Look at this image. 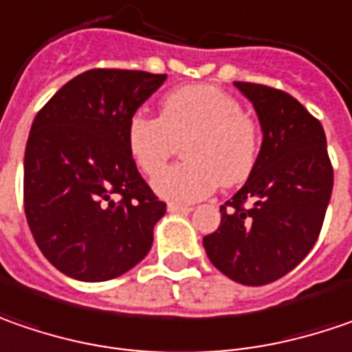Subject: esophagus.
I'll list each match as a JSON object with an SVG mask.
<instances>
[{
    "label": "esophagus",
    "instance_id": "1",
    "mask_svg": "<svg viewBox=\"0 0 352 352\" xmlns=\"http://www.w3.org/2000/svg\"><path fill=\"white\" fill-rule=\"evenodd\" d=\"M167 210H169V212H189V210H191V206L177 205V203H169V205H167Z\"/></svg>",
    "mask_w": 352,
    "mask_h": 352
}]
</instances>
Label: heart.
<instances>
[{"instance_id": "b5f03b06", "label": "heart", "mask_w": 352, "mask_h": 352, "mask_svg": "<svg viewBox=\"0 0 352 352\" xmlns=\"http://www.w3.org/2000/svg\"><path fill=\"white\" fill-rule=\"evenodd\" d=\"M183 146L185 163L153 179V191L173 203L206 197L219 181H246L260 153V130L236 98L217 86H185L165 94L157 118L131 116L126 144L133 163L155 175Z\"/></svg>"}]
</instances>
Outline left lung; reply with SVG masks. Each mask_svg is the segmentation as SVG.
I'll use <instances>...</instances> for the list:
<instances>
[{"instance_id": "obj_1", "label": "left lung", "mask_w": 352, "mask_h": 352, "mask_svg": "<svg viewBox=\"0 0 352 352\" xmlns=\"http://www.w3.org/2000/svg\"><path fill=\"white\" fill-rule=\"evenodd\" d=\"M234 86L252 102L262 147L254 171L221 206V226L203 238V246L226 278L266 285L314 248L333 191V169L323 126L298 100L264 85Z\"/></svg>"}]
</instances>
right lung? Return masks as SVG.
I'll return each instance as SVG.
<instances>
[{"label": "right lung", "mask_w": 352, "mask_h": 352, "mask_svg": "<svg viewBox=\"0 0 352 352\" xmlns=\"http://www.w3.org/2000/svg\"><path fill=\"white\" fill-rule=\"evenodd\" d=\"M167 74L92 69L38 112L25 147V214L38 250L65 276L106 282L140 264L165 214L138 173L126 130Z\"/></svg>", "instance_id": "obj_1"}]
</instances>
